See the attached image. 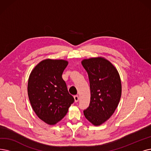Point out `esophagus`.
<instances>
[{
	"instance_id": "obj_1",
	"label": "esophagus",
	"mask_w": 151,
	"mask_h": 151,
	"mask_svg": "<svg viewBox=\"0 0 151 151\" xmlns=\"http://www.w3.org/2000/svg\"><path fill=\"white\" fill-rule=\"evenodd\" d=\"M74 100H75V102H77L78 101H79V96L75 95L74 96Z\"/></svg>"
}]
</instances>
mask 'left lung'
<instances>
[{"label":"left lung","mask_w":151,"mask_h":151,"mask_svg":"<svg viewBox=\"0 0 151 151\" xmlns=\"http://www.w3.org/2000/svg\"><path fill=\"white\" fill-rule=\"evenodd\" d=\"M82 64L88 73L91 95L84 116L93 125L100 126L111 116L118 105L121 79L116 68L104 58L83 59Z\"/></svg>","instance_id":"left-lung-1"}]
</instances>
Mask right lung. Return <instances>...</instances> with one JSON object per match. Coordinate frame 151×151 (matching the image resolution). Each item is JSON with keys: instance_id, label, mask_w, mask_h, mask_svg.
Masks as SVG:
<instances>
[{"instance_id": "obj_1", "label": "right lung", "mask_w": 151, "mask_h": 151, "mask_svg": "<svg viewBox=\"0 0 151 151\" xmlns=\"http://www.w3.org/2000/svg\"><path fill=\"white\" fill-rule=\"evenodd\" d=\"M68 64L63 59H45L35 66L29 76L30 104L38 117L48 124L61 121L74 101L62 78Z\"/></svg>"}]
</instances>
